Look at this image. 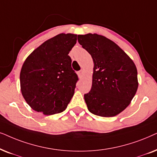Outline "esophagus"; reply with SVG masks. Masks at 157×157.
<instances>
[{"label": "esophagus", "mask_w": 157, "mask_h": 157, "mask_svg": "<svg viewBox=\"0 0 157 157\" xmlns=\"http://www.w3.org/2000/svg\"><path fill=\"white\" fill-rule=\"evenodd\" d=\"M83 73H84V70H83L82 69V70H80L78 72V76H79V77H80V78H81V77H82Z\"/></svg>", "instance_id": "obj_1"}]
</instances>
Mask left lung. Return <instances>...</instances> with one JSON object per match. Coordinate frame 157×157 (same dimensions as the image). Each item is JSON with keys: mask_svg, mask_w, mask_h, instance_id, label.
Wrapping results in <instances>:
<instances>
[{"mask_svg": "<svg viewBox=\"0 0 157 157\" xmlns=\"http://www.w3.org/2000/svg\"><path fill=\"white\" fill-rule=\"evenodd\" d=\"M77 40L94 62L93 84L84 98L89 111L113 117L130 104L138 89L133 60L116 43L97 33L78 35Z\"/></svg>", "mask_w": 157, "mask_h": 157, "instance_id": "8db88e82", "label": "left lung"}]
</instances>
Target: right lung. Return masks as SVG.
I'll list each match as a JSON object with an SVG mask.
<instances>
[{"mask_svg":"<svg viewBox=\"0 0 157 157\" xmlns=\"http://www.w3.org/2000/svg\"><path fill=\"white\" fill-rule=\"evenodd\" d=\"M76 42V34L60 33L25 60L20 73L21 90L33 110L53 115L66 109L78 80L68 55Z\"/></svg>","mask_w":157,"mask_h":157,"instance_id":"1","label":"right lung"}]
</instances>
